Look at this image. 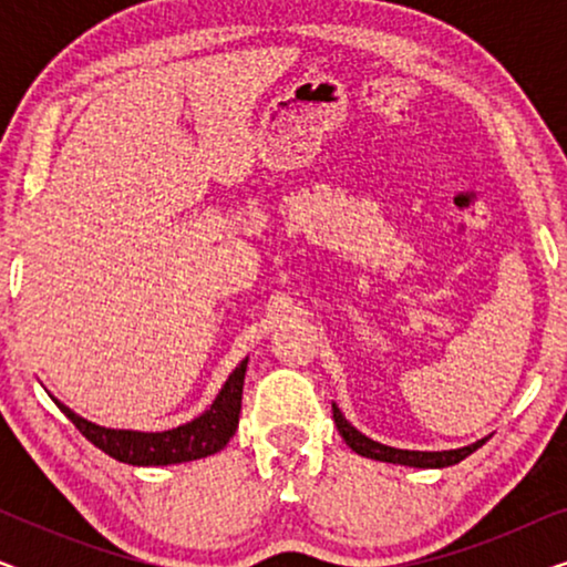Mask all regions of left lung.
<instances>
[{
  "instance_id": "8db88e82",
  "label": "left lung",
  "mask_w": 567,
  "mask_h": 567,
  "mask_svg": "<svg viewBox=\"0 0 567 567\" xmlns=\"http://www.w3.org/2000/svg\"><path fill=\"white\" fill-rule=\"evenodd\" d=\"M332 421H336L340 436H343L346 444L351 446L355 454L369 456V460H377V462L405 464V467H417V470L452 467V464L462 462L464 456L477 452V449L487 441V436H485V439L475 441V444L462 446V449H449V452H413V449H394V446L379 444V441L363 436L359 429H353V425L346 421V415L340 413V408L336 405V402H332Z\"/></svg>"
}]
</instances>
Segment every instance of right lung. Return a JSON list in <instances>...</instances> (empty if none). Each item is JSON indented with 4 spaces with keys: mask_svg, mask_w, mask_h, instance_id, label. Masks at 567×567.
Here are the masks:
<instances>
[{
    "mask_svg": "<svg viewBox=\"0 0 567 567\" xmlns=\"http://www.w3.org/2000/svg\"><path fill=\"white\" fill-rule=\"evenodd\" d=\"M247 359L231 371L227 382H224L221 392L216 394L212 408L204 410L190 423L177 425L169 431H126V429H105L87 421V417L76 415L72 408L64 402L51 398L56 402L61 413L72 421L80 433L87 441H92L97 449H103L113 460L136 464V467H159V464H181L204 460L221 452L235 436L239 423V410H243V384H245Z\"/></svg>",
    "mask_w": 567,
    "mask_h": 567,
    "instance_id": "right-lung-1",
    "label": "right lung"
}]
</instances>
